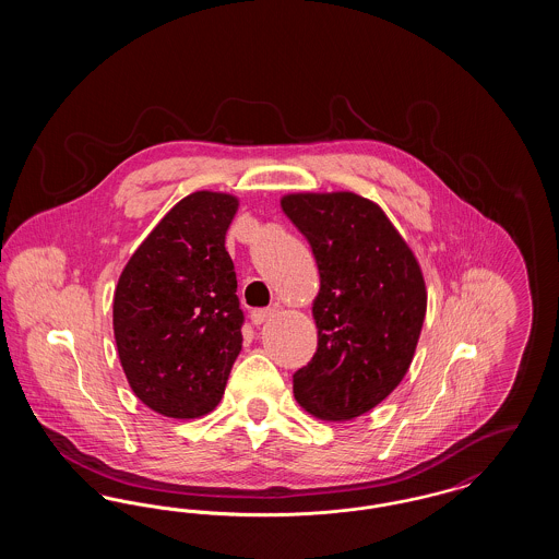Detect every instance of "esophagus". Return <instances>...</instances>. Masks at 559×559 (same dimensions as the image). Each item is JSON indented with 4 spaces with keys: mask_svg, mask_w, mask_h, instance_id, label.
I'll return each instance as SVG.
<instances>
[{
    "mask_svg": "<svg viewBox=\"0 0 559 559\" xmlns=\"http://www.w3.org/2000/svg\"><path fill=\"white\" fill-rule=\"evenodd\" d=\"M276 310L274 308H266V310H253L251 312V322L253 324H264L266 320L274 319Z\"/></svg>",
    "mask_w": 559,
    "mask_h": 559,
    "instance_id": "esophagus-1",
    "label": "esophagus"
}]
</instances>
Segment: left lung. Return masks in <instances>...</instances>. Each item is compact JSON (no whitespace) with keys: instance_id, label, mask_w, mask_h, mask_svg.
Wrapping results in <instances>:
<instances>
[{"instance_id":"8db88e82","label":"left lung","mask_w":559,"mask_h":559,"mask_svg":"<svg viewBox=\"0 0 559 559\" xmlns=\"http://www.w3.org/2000/svg\"><path fill=\"white\" fill-rule=\"evenodd\" d=\"M281 207L320 274L319 347L293 374V394L322 421L356 419L388 399L413 362L426 320L424 272L385 212L356 192H292Z\"/></svg>"}]
</instances>
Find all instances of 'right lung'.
<instances>
[{
	"label": "right lung",
	"mask_w": 559,
	"mask_h": 559,
	"mask_svg": "<svg viewBox=\"0 0 559 559\" xmlns=\"http://www.w3.org/2000/svg\"><path fill=\"white\" fill-rule=\"evenodd\" d=\"M239 210L197 190L163 215L123 267L112 331L133 394L169 419H199L224 396L242 347L235 264L224 247Z\"/></svg>",
	"instance_id": "add662e5"
}]
</instances>
